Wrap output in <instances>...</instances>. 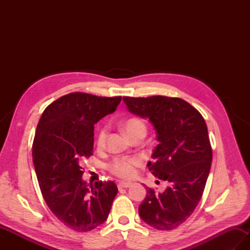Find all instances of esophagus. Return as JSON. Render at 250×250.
Instances as JSON below:
<instances>
[{"label":"esophagus","instance_id":"obj_1","mask_svg":"<svg viewBox=\"0 0 250 250\" xmlns=\"http://www.w3.org/2000/svg\"><path fill=\"white\" fill-rule=\"evenodd\" d=\"M131 186H132L131 183L120 182V183L118 184V188H119V189H122V188H129V187H131Z\"/></svg>","mask_w":250,"mask_h":250}]
</instances>
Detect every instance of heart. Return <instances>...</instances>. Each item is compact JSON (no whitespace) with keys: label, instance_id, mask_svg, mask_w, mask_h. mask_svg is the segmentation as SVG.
Instances as JSON below:
<instances>
[{"label":"heart","instance_id":"b5f03b06","mask_svg":"<svg viewBox=\"0 0 250 250\" xmlns=\"http://www.w3.org/2000/svg\"><path fill=\"white\" fill-rule=\"evenodd\" d=\"M122 129H124L125 133L128 135L130 139L137 135H146L147 133V126L145 122L140 118H130L126 120L124 125H122ZM106 139H107V129L103 128L101 129L98 134L97 144L99 147H104ZM141 159L137 157H131V158H115L108 163V169L110 173L121 178L129 179L132 178L136 173V167L141 166Z\"/></svg>","mask_w":250,"mask_h":250}]
</instances>
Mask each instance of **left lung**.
I'll return each mask as SVG.
<instances>
[{"label":"left lung","instance_id":"8db88e82","mask_svg":"<svg viewBox=\"0 0 250 250\" xmlns=\"http://www.w3.org/2000/svg\"><path fill=\"white\" fill-rule=\"evenodd\" d=\"M131 114L148 119L159 144L147 167L167 180L162 193L147 188L139 207L143 221L157 230H173L187 220L200 202L213 159L208 132L202 115L179 98L124 97Z\"/></svg>","mask_w":250,"mask_h":250}]
</instances>
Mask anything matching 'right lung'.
Listing matches in <instances>:
<instances>
[{
  "label": "right lung",
  "mask_w": 250,
  "mask_h": 250,
  "mask_svg": "<svg viewBox=\"0 0 250 250\" xmlns=\"http://www.w3.org/2000/svg\"><path fill=\"white\" fill-rule=\"evenodd\" d=\"M121 97L74 92L48 105L37 125L33 164L44 200L63 225L88 232L107 219L118 192L114 182L87 185L82 162L93 155L94 125L113 114Z\"/></svg>",
  "instance_id": "1"
}]
</instances>
